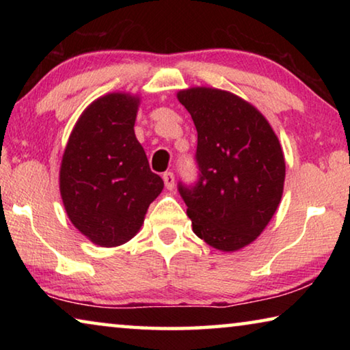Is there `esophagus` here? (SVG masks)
<instances>
[{"mask_svg": "<svg viewBox=\"0 0 350 350\" xmlns=\"http://www.w3.org/2000/svg\"><path fill=\"white\" fill-rule=\"evenodd\" d=\"M163 182H165V187H167L168 189H173L174 188V174L171 173V171L163 173Z\"/></svg>", "mask_w": 350, "mask_h": 350, "instance_id": "34e87169", "label": "esophagus"}]
</instances>
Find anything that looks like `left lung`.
<instances>
[{
	"mask_svg": "<svg viewBox=\"0 0 350 350\" xmlns=\"http://www.w3.org/2000/svg\"><path fill=\"white\" fill-rule=\"evenodd\" d=\"M198 129V180L179 182L193 232L222 252L262 233L281 202L286 162L260 112L232 92L191 88L177 94Z\"/></svg>",
	"mask_w": 350,
	"mask_h": 350,
	"instance_id": "obj_1",
	"label": "left lung"
}]
</instances>
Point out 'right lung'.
I'll use <instances>...</instances> for the list:
<instances>
[{"mask_svg": "<svg viewBox=\"0 0 350 350\" xmlns=\"http://www.w3.org/2000/svg\"><path fill=\"white\" fill-rule=\"evenodd\" d=\"M139 98L108 94L75 123L63 154L60 193L70 222L100 247L125 244L163 189L135 139Z\"/></svg>", "mask_w": 350, "mask_h": 350, "instance_id": "right-lung-1", "label": "right lung"}]
</instances>
